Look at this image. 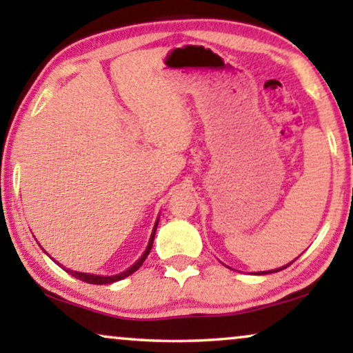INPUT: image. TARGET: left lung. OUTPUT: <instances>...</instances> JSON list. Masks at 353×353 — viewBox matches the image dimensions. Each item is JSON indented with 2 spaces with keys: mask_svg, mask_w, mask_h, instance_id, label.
Returning a JSON list of instances; mask_svg holds the SVG:
<instances>
[{
  "mask_svg": "<svg viewBox=\"0 0 353 353\" xmlns=\"http://www.w3.org/2000/svg\"><path fill=\"white\" fill-rule=\"evenodd\" d=\"M292 263V262H291ZM291 263H288V265H284V267H281V268H276V270H273V272H279V270H284V268H286V267H289V265H291ZM273 272H267V273H273ZM265 273V272H263ZM262 273V274H263Z\"/></svg>",
  "mask_w": 353,
  "mask_h": 353,
  "instance_id": "left-lung-1",
  "label": "left lung"
}]
</instances>
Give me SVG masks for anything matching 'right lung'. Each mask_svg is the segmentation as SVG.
<instances>
[{
	"instance_id": "1",
	"label": "right lung",
	"mask_w": 353,
	"mask_h": 353,
	"mask_svg": "<svg viewBox=\"0 0 353 353\" xmlns=\"http://www.w3.org/2000/svg\"><path fill=\"white\" fill-rule=\"evenodd\" d=\"M157 223L159 221H156V225H154V230H152V234H151V239H149V244L146 250H144V254L139 257V260L134 265H132L128 270H125L123 273H119V274H114V276H99V274H90V273H80V272H74V270H69V268H64L67 273L72 274V276H75L77 279H81V281L85 283H90V284H109V283H115V281H120V279L127 278L130 276V274L137 272V270L141 267L144 260H146V257L149 255V252H151L152 249V243H154V236H156V230H157Z\"/></svg>"
}]
</instances>
